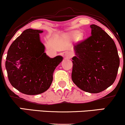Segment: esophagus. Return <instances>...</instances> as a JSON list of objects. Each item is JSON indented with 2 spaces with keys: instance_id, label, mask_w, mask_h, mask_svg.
<instances>
[{
  "instance_id": "1",
  "label": "esophagus",
  "mask_w": 125,
  "mask_h": 125,
  "mask_svg": "<svg viewBox=\"0 0 125 125\" xmlns=\"http://www.w3.org/2000/svg\"><path fill=\"white\" fill-rule=\"evenodd\" d=\"M64 56L66 59H71L73 56V53L71 52H66L64 54Z\"/></svg>"
}]
</instances>
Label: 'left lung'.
Segmentation results:
<instances>
[{
  "instance_id": "obj_1",
  "label": "left lung",
  "mask_w": 125,
  "mask_h": 125,
  "mask_svg": "<svg viewBox=\"0 0 125 125\" xmlns=\"http://www.w3.org/2000/svg\"><path fill=\"white\" fill-rule=\"evenodd\" d=\"M90 27L91 36L74 45L72 79L83 91L97 94L114 83L120 59L110 36L98 26Z\"/></svg>"
}]
</instances>
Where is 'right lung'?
Here are the masks:
<instances>
[{"instance_id": "add662e5", "label": "right lung", "mask_w": 125, "mask_h": 125, "mask_svg": "<svg viewBox=\"0 0 125 125\" xmlns=\"http://www.w3.org/2000/svg\"><path fill=\"white\" fill-rule=\"evenodd\" d=\"M43 31L28 29L12 43L8 51L5 66L12 86L22 94H42L51 86L53 73L63 57L51 58L44 53L40 40Z\"/></svg>"}]
</instances>
